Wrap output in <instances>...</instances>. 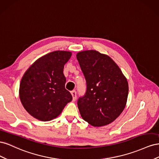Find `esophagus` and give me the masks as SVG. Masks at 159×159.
<instances>
[{
  "mask_svg": "<svg viewBox=\"0 0 159 159\" xmlns=\"http://www.w3.org/2000/svg\"><path fill=\"white\" fill-rule=\"evenodd\" d=\"M71 93L72 95V97H73V100L75 101L76 99V98H77V93L76 91L75 90H73L71 91Z\"/></svg>",
  "mask_w": 159,
  "mask_h": 159,
  "instance_id": "obj_1",
  "label": "esophagus"
}]
</instances>
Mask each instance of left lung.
Masks as SVG:
<instances>
[{
    "instance_id": "1",
    "label": "left lung",
    "mask_w": 159,
    "mask_h": 159,
    "mask_svg": "<svg viewBox=\"0 0 159 159\" xmlns=\"http://www.w3.org/2000/svg\"><path fill=\"white\" fill-rule=\"evenodd\" d=\"M85 76V93L78 100L81 117L93 127L112 123L127 103L129 85L121 70L111 57L96 50L76 55Z\"/></svg>"
}]
</instances>
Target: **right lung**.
Wrapping results in <instances>:
<instances>
[{
    "mask_svg": "<svg viewBox=\"0 0 159 159\" xmlns=\"http://www.w3.org/2000/svg\"><path fill=\"white\" fill-rule=\"evenodd\" d=\"M68 51H54L38 59L24 74L19 89L23 107L42 121L56 118L72 100L65 88L63 70L71 57Z\"/></svg>",
    "mask_w": 159,
    "mask_h": 159,
    "instance_id": "right-lung-1",
    "label": "right lung"
}]
</instances>
